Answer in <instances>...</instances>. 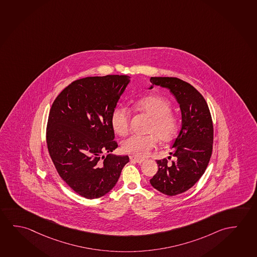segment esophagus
<instances>
[{"label": "esophagus", "mask_w": 257, "mask_h": 257, "mask_svg": "<svg viewBox=\"0 0 257 257\" xmlns=\"http://www.w3.org/2000/svg\"><path fill=\"white\" fill-rule=\"evenodd\" d=\"M131 162H135V163H142L145 160L141 159V158H138V157H135V156H131Z\"/></svg>", "instance_id": "34e87169"}]
</instances>
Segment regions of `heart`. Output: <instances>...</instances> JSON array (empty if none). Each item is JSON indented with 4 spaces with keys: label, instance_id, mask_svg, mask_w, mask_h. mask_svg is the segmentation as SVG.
<instances>
[{
    "label": "heart",
    "instance_id": "obj_1",
    "mask_svg": "<svg viewBox=\"0 0 257 257\" xmlns=\"http://www.w3.org/2000/svg\"><path fill=\"white\" fill-rule=\"evenodd\" d=\"M139 110L152 117L148 135H133L122 144L123 151L138 157H146L156 147L159 139L163 142H171L179 131V120L171 111V103L159 95H148L135 103ZM131 111L123 105L115 107L110 115V124L115 133L125 136L128 131Z\"/></svg>",
    "mask_w": 257,
    "mask_h": 257
}]
</instances>
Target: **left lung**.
Returning <instances> with one entry per match:
<instances>
[{
    "label": "left lung",
    "mask_w": 257,
    "mask_h": 257,
    "mask_svg": "<svg viewBox=\"0 0 257 257\" xmlns=\"http://www.w3.org/2000/svg\"><path fill=\"white\" fill-rule=\"evenodd\" d=\"M150 81L170 89L181 110L182 126L171 147L176 161L170 164L167 159L157 160L159 169L150 179L158 191L176 196L192 188L207 168L213 143L212 116L204 96L187 82L169 77H152Z\"/></svg>",
    "instance_id": "left-lung-1"
}]
</instances>
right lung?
I'll return each instance as SVG.
<instances>
[{"instance_id":"right-lung-1","label":"right lung","mask_w":257,"mask_h":257,"mask_svg":"<svg viewBox=\"0 0 257 257\" xmlns=\"http://www.w3.org/2000/svg\"><path fill=\"white\" fill-rule=\"evenodd\" d=\"M130 78H80L62 90L51 107L46 128L51 159L69 188L87 199L114 188L130 162L127 155L110 154L118 147L110 115Z\"/></svg>"}]
</instances>
